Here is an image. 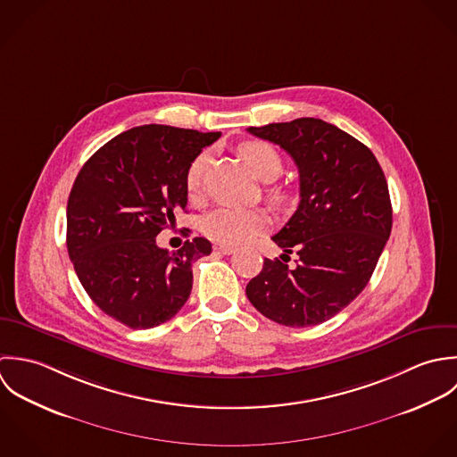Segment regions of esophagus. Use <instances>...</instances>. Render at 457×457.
Returning <instances> with one entry per match:
<instances>
[{"label":"esophagus","mask_w":457,"mask_h":457,"mask_svg":"<svg viewBox=\"0 0 457 457\" xmlns=\"http://www.w3.org/2000/svg\"><path fill=\"white\" fill-rule=\"evenodd\" d=\"M213 249H215L217 253L224 254V256H229V254H233V253H235V247H229V245H215Z\"/></svg>","instance_id":"34e87169"}]
</instances>
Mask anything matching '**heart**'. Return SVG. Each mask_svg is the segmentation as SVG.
Returning <instances> with one entry per match:
<instances>
[{
	"instance_id": "b5f03b06",
	"label": "heart",
	"mask_w": 457,
	"mask_h": 457,
	"mask_svg": "<svg viewBox=\"0 0 457 457\" xmlns=\"http://www.w3.org/2000/svg\"><path fill=\"white\" fill-rule=\"evenodd\" d=\"M242 157L247 161L254 175L265 182L275 180L282 171L280 154L267 141H249L240 146ZM210 161V152L204 150L192 159L185 171V188L188 195H197L204 171ZM274 203H282L286 194L278 188L270 190ZM269 226V219L262 210H240L231 206H220L208 212L203 219V233L220 245H238L256 235L263 233Z\"/></svg>"
}]
</instances>
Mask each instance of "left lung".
<instances>
[{"label": "left lung", "instance_id": "obj_1", "mask_svg": "<svg viewBox=\"0 0 457 457\" xmlns=\"http://www.w3.org/2000/svg\"><path fill=\"white\" fill-rule=\"evenodd\" d=\"M247 130L286 150L300 175L298 208L272 237L282 262H263L245 287L247 298L278 325H320L362 293L390 237L385 175L365 145L318 118ZM293 252L299 262L289 270Z\"/></svg>", "mask_w": 457, "mask_h": 457}]
</instances>
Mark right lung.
Here are the masks:
<instances>
[{
  "label": "right lung",
  "instance_id": "1",
  "mask_svg": "<svg viewBox=\"0 0 457 457\" xmlns=\"http://www.w3.org/2000/svg\"><path fill=\"white\" fill-rule=\"evenodd\" d=\"M219 137L170 125L134 127L98 148L74 182L71 262L95 305L129 328L171 320L190 295L192 263L212 253L201 237L170 253L157 245V235L185 212L188 164Z\"/></svg>",
  "mask_w": 457,
  "mask_h": 457
}]
</instances>
